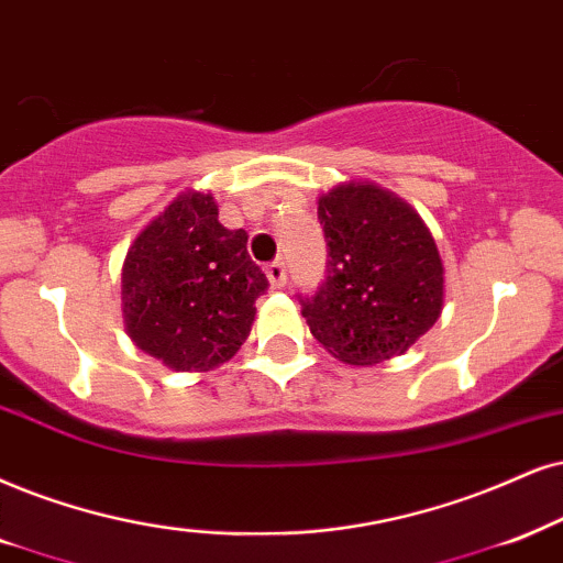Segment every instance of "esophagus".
Returning <instances> with one entry per match:
<instances>
[{
    "label": "esophagus",
    "mask_w": 563,
    "mask_h": 563,
    "mask_svg": "<svg viewBox=\"0 0 563 563\" xmlns=\"http://www.w3.org/2000/svg\"><path fill=\"white\" fill-rule=\"evenodd\" d=\"M265 273H267V280H269V286H273V288H283V286H286L288 273H286V265H283L280 260L269 262V265L265 267Z\"/></svg>",
    "instance_id": "34e87169"
}]
</instances>
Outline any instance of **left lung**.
Listing matches in <instances>:
<instances>
[{"instance_id":"left-lung-1","label":"left lung","mask_w":563,"mask_h":563,"mask_svg":"<svg viewBox=\"0 0 563 563\" xmlns=\"http://www.w3.org/2000/svg\"><path fill=\"white\" fill-rule=\"evenodd\" d=\"M317 205L330 262L301 309L311 334L351 366L402 355L444 309V265L429 225L372 181L338 184Z\"/></svg>"}]
</instances>
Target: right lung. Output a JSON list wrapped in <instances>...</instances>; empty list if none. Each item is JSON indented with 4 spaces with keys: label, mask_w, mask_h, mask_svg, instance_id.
Masks as SVG:
<instances>
[{
    "label": "right lung",
    "mask_w": 563,
    "mask_h": 563,
    "mask_svg": "<svg viewBox=\"0 0 563 563\" xmlns=\"http://www.w3.org/2000/svg\"><path fill=\"white\" fill-rule=\"evenodd\" d=\"M246 231L220 225L210 191H181L137 233L122 267L126 334L174 372H210L252 332L267 277Z\"/></svg>",
    "instance_id": "right-lung-1"
}]
</instances>
